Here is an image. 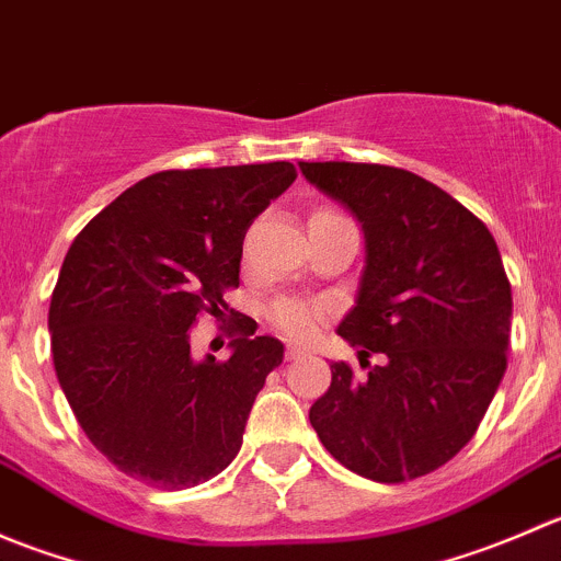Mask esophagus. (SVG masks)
Listing matches in <instances>:
<instances>
[{"label":"esophagus","mask_w":561,"mask_h":561,"mask_svg":"<svg viewBox=\"0 0 561 561\" xmlns=\"http://www.w3.org/2000/svg\"><path fill=\"white\" fill-rule=\"evenodd\" d=\"M285 358H287V360H301V358H307V347H301V344H287Z\"/></svg>","instance_id":"1"}]
</instances>
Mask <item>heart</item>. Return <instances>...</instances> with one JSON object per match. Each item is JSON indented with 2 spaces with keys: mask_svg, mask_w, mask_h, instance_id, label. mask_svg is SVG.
I'll list each match as a JSON object with an SVG mask.
<instances>
[{
  "mask_svg": "<svg viewBox=\"0 0 561 561\" xmlns=\"http://www.w3.org/2000/svg\"><path fill=\"white\" fill-rule=\"evenodd\" d=\"M268 317L287 336L309 339L320 328L325 309L314 301H304V298H279V301L271 304Z\"/></svg>",
  "mask_w": 561,
  "mask_h": 561,
  "instance_id": "1",
  "label": "heart"
}]
</instances>
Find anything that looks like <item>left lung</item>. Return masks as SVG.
Segmentation results:
<instances>
[{
  "label": "left lung",
  "mask_w": 561,
  "mask_h": 561,
  "mask_svg": "<svg viewBox=\"0 0 561 561\" xmlns=\"http://www.w3.org/2000/svg\"><path fill=\"white\" fill-rule=\"evenodd\" d=\"M298 168L364 230L358 293L336 333L358 347L369 375L331 364V388L309 421L328 454L360 478L401 483L434 472L478 432L507 369L513 296L494 236L448 192L401 168Z\"/></svg>",
  "instance_id": "1"
}]
</instances>
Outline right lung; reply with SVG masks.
<instances>
[{
  "mask_svg": "<svg viewBox=\"0 0 561 561\" xmlns=\"http://www.w3.org/2000/svg\"><path fill=\"white\" fill-rule=\"evenodd\" d=\"M293 181L290 162L162 171L72 241L48 309L54 369L87 437L129 478L190 489L241 450L285 344L239 314L230 358L195 360L190 328L228 309L249 225Z\"/></svg>",
  "mask_w": 561,
  "mask_h": 561,
  "instance_id": "right-lung-1",
  "label": "right lung"
}]
</instances>
